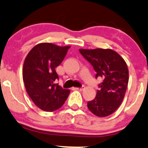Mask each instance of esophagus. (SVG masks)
I'll use <instances>...</instances> for the list:
<instances>
[{
  "mask_svg": "<svg viewBox=\"0 0 148 148\" xmlns=\"http://www.w3.org/2000/svg\"><path fill=\"white\" fill-rule=\"evenodd\" d=\"M85 88H86L85 87V86H83L81 88H76V89L78 90H83L85 89Z\"/></svg>",
  "mask_w": 148,
  "mask_h": 148,
  "instance_id": "1",
  "label": "esophagus"
}]
</instances>
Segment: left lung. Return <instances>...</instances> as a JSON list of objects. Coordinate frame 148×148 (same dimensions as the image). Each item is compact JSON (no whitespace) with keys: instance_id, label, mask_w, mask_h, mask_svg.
<instances>
[{"instance_id":"left-lung-1","label":"left lung","mask_w":148,"mask_h":148,"mask_svg":"<svg viewBox=\"0 0 148 148\" xmlns=\"http://www.w3.org/2000/svg\"><path fill=\"white\" fill-rule=\"evenodd\" d=\"M80 54L93 65L96 77H101L96 98L88 102V108L96 116L105 117L119 108L127 90L128 68L124 60L111 49H80Z\"/></svg>"}]
</instances>
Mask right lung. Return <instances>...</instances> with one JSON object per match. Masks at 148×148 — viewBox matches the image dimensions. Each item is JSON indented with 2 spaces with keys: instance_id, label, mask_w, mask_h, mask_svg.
Instances as JSON below:
<instances>
[{
  "instance_id": "obj_1",
  "label": "right lung",
  "mask_w": 148,
  "mask_h": 148,
  "mask_svg": "<svg viewBox=\"0 0 148 148\" xmlns=\"http://www.w3.org/2000/svg\"><path fill=\"white\" fill-rule=\"evenodd\" d=\"M71 46L60 47L44 42L34 47L26 55L23 67V80L26 92L37 107L46 112L60 109L71 90L55 83V68L62 62Z\"/></svg>"
}]
</instances>
